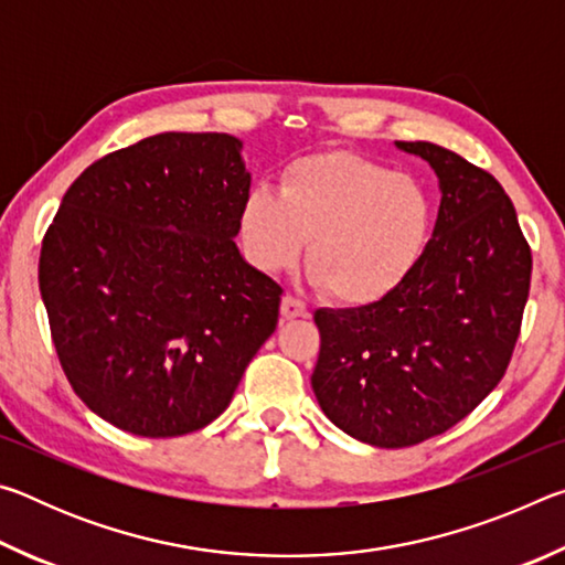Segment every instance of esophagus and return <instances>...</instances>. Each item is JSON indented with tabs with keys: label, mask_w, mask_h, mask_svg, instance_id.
I'll list each match as a JSON object with an SVG mask.
<instances>
[{
	"label": "esophagus",
	"mask_w": 565,
	"mask_h": 565,
	"mask_svg": "<svg viewBox=\"0 0 565 565\" xmlns=\"http://www.w3.org/2000/svg\"><path fill=\"white\" fill-rule=\"evenodd\" d=\"M309 313V309H306V303L301 299H296L294 294H284L281 299V317L284 319H299V317H306Z\"/></svg>",
	"instance_id": "1"
}]
</instances>
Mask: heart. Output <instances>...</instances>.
<instances>
[{
  "label": "heart",
  "instance_id": "1",
  "mask_svg": "<svg viewBox=\"0 0 565 565\" xmlns=\"http://www.w3.org/2000/svg\"><path fill=\"white\" fill-rule=\"evenodd\" d=\"M428 226L426 189L356 154L294 161L281 194L254 189L242 212L246 252L259 269L291 266L309 236L313 284L343 303H369L394 289L418 259Z\"/></svg>",
  "mask_w": 565,
  "mask_h": 565
}]
</instances>
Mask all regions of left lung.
<instances>
[{
    "instance_id": "8db88e82",
    "label": "left lung",
    "mask_w": 565,
    "mask_h": 565,
    "mask_svg": "<svg viewBox=\"0 0 565 565\" xmlns=\"http://www.w3.org/2000/svg\"><path fill=\"white\" fill-rule=\"evenodd\" d=\"M436 171L434 234L408 274L359 309H317L311 388L343 434L404 448L466 418L509 369L531 246L489 171L431 141H396Z\"/></svg>"
}]
</instances>
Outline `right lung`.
<instances>
[{
    "instance_id": "obj_1",
    "label": "right lung",
    "mask_w": 565,
    "mask_h": 565,
    "mask_svg": "<svg viewBox=\"0 0 565 565\" xmlns=\"http://www.w3.org/2000/svg\"><path fill=\"white\" fill-rule=\"evenodd\" d=\"M248 186L232 134L167 131L66 189L42 242V301L74 394L121 431L212 424L279 323L281 286L234 242Z\"/></svg>"
}]
</instances>
